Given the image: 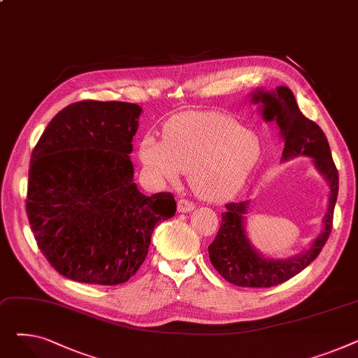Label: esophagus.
<instances>
[{"label":"esophagus","instance_id":"obj_1","mask_svg":"<svg viewBox=\"0 0 358 358\" xmlns=\"http://www.w3.org/2000/svg\"><path fill=\"white\" fill-rule=\"evenodd\" d=\"M177 209H178V212H180V213L192 212V210L194 209V204H193L192 201H189V200L181 199V200H178V203H177Z\"/></svg>","mask_w":358,"mask_h":358}]
</instances>
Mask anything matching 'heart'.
Returning a JSON list of instances; mask_svg holds the SVG:
<instances>
[{"mask_svg":"<svg viewBox=\"0 0 358 358\" xmlns=\"http://www.w3.org/2000/svg\"><path fill=\"white\" fill-rule=\"evenodd\" d=\"M138 154L157 182H176L189 173L193 193L206 201L235 197L255 168L261 143L235 117L220 111H187L169 119L162 141L146 135Z\"/></svg>","mask_w":358,"mask_h":358,"instance_id":"b5f03b06","label":"heart"}]
</instances>
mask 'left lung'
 I'll list each match as a JSON object with an SVG mask.
<instances>
[{"instance_id": "8db88e82", "label": "left lung", "mask_w": 358, "mask_h": 358, "mask_svg": "<svg viewBox=\"0 0 358 358\" xmlns=\"http://www.w3.org/2000/svg\"><path fill=\"white\" fill-rule=\"evenodd\" d=\"M251 101L261 104L259 111L266 122H275L285 142L283 157L287 161L299 155L313 158L315 168L329 185L328 210L324 229L303 254L287 259L266 258L254 250L245 234L243 220L250 209V200L228 203L222 213V223L215 241L209 245V257L216 271L229 283L241 287H271L285 283L302 270L322 251L332 229L334 209L338 196V169L334 164L328 139L322 129L299 110L290 88L280 85L273 91L257 90Z\"/></svg>"}]
</instances>
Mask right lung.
<instances>
[{
    "mask_svg": "<svg viewBox=\"0 0 358 358\" xmlns=\"http://www.w3.org/2000/svg\"><path fill=\"white\" fill-rule=\"evenodd\" d=\"M142 108L85 100L56 115L36 143L26 212L50 266L80 283L115 286L134 275L161 220L176 215L171 193L142 194L129 154Z\"/></svg>",
    "mask_w": 358,
    "mask_h": 358,
    "instance_id": "obj_1",
    "label": "right lung"
}]
</instances>
